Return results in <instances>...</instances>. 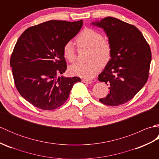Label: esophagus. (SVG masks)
<instances>
[{
  "instance_id": "1",
  "label": "esophagus",
  "mask_w": 159,
  "mask_h": 159,
  "mask_svg": "<svg viewBox=\"0 0 159 159\" xmlns=\"http://www.w3.org/2000/svg\"><path fill=\"white\" fill-rule=\"evenodd\" d=\"M82 81L83 83H87V84H91V83H92V80L87 79H82Z\"/></svg>"
}]
</instances>
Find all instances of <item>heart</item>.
Returning a JSON list of instances; mask_svg holds the SVG:
<instances>
[{
    "instance_id": "obj_1",
    "label": "heart",
    "mask_w": 159,
    "mask_h": 159,
    "mask_svg": "<svg viewBox=\"0 0 159 159\" xmlns=\"http://www.w3.org/2000/svg\"><path fill=\"white\" fill-rule=\"evenodd\" d=\"M76 42L79 48H87L88 63H76L70 67L74 75L90 79L99 72L100 66H106L112 57V46L109 39L103 38L102 33L92 28H85L77 37ZM63 55L67 61L76 60V50L72 42H67L63 48Z\"/></svg>"
}]
</instances>
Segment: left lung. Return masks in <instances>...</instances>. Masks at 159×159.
Wrapping results in <instances>:
<instances>
[{
    "label": "left lung",
    "instance_id": "1",
    "mask_svg": "<svg viewBox=\"0 0 159 159\" xmlns=\"http://www.w3.org/2000/svg\"><path fill=\"white\" fill-rule=\"evenodd\" d=\"M92 25L103 29L112 46V57L98 76L109 85V93L99 100L119 106L130 100L146 83L152 54L150 46L136 26L107 17Z\"/></svg>",
    "mask_w": 159,
    "mask_h": 159
}]
</instances>
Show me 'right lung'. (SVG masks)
Returning <instances> with one entry per match:
<instances>
[{"instance_id": "1", "label": "right lung", "mask_w": 159, "mask_h": 159, "mask_svg": "<svg viewBox=\"0 0 159 159\" xmlns=\"http://www.w3.org/2000/svg\"><path fill=\"white\" fill-rule=\"evenodd\" d=\"M83 20H50L26 29L10 59L15 85L24 98L43 110H53L68 98L79 77H57L67 69L65 43L76 36Z\"/></svg>"}]
</instances>
